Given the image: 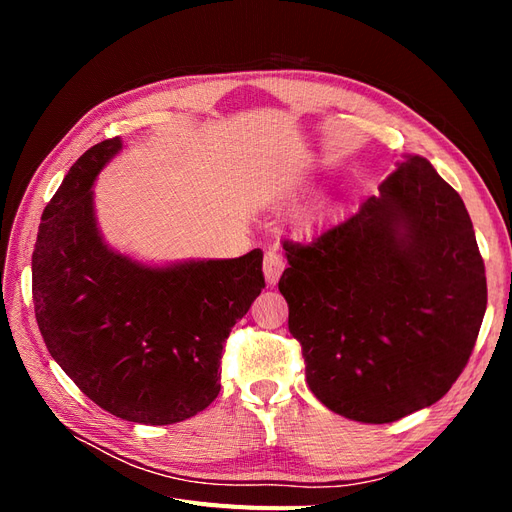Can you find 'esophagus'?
Here are the masks:
<instances>
[{
  "mask_svg": "<svg viewBox=\"0 0 512 512\" xmlns=\"http://www.w3.org/2000/svg\"><path fill=\"white\" fill-rule=\"evenodd\" d=\"M284 267H286V260H284V256L280 252L269 250L265 254V260H262V269H265V277H267V284L269 286L277 284V280H280Z\"/></svg>",
  "mask_w": 512,
  "mask_h": 512,
  "instance_id": "1",
  "label": "esophagus"
}]
</instances>
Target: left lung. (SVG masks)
<instances>
[{
    "mask_svg": "<svg viewBox=\"0 0 512 512\" xmlns=\"http://www.w3.org/2000/svg\"><path fill=\"white\" fill-rule=\"evenodd\" d=\"M284 250L288 329L324 406L380 425L448 393L483 324L487 277L466 205L425 158L404 156L376 196Z\"/></svg>",
    "mask_w": 512,
    "mask_h": 512,
    "instance_id": "8db88e82",
    "label": "left lung"
}]
</instances>
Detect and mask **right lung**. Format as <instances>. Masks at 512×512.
Listing matches in <instances>:
<instances>
[{
  "label": "right lung",
  "mask_w": 512,
  "mask_h": 512,
  "mask_svg": "<svg viewBox=\"0 0 512 512\" xmlns=\"http://www.w3.org/2000/svg\"><path fill=\"white\" fill-rule=\"evenodd\" d=\"M121 149H87L42 211L32 254L36 320L70 380L119 418L179 423L220 393L235 322L265 288L262 252L145 267L102 243L91 185Z\"/></svg>",
  "instance_id": "add662e5"
}]
</instances>
